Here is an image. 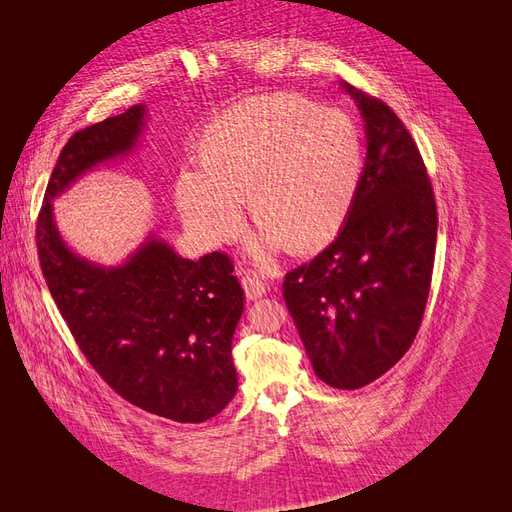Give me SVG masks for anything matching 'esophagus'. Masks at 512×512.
Returning <instances> with one entry per match:
<instances>
[{"label": "esophagus", "instance_id": "1", "mask_svg": "<svg viewBox=\"0 0 512 512\" xmlns=\"http://www.w3.org/2000/svg\"><path fill=\"white\" fill-rule=\"evenodd\" d=\"M242 286H245V292H247V297L251 301L263 297V294L270 290V284H267L263 278H259L257 274H245V276H242Z\"/></svg>", "mask_w": 512, "mask_h": 512}]
</instances>
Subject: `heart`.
<instances>
[{
  "mask_svg": "<svg viewBox=\"0 0 512 512\" xmlns=\"http://www.w3.org/2000/svg\"><path fill=\"white\" fill-rule=\"evenodd\" d=\"M363 172L359 130L346 114L297 95L242 103L203 137V164L176 182L182 220L203 245L234 236L249 195L261 230L253 255L267 263L288 240L294 249L328 242L351 211Z\"/></svg>",
  "mask_w": 512,
  "mask_h": 512,
  "instance_id": "b5f03b06",
  "label": "heart"
}]
</instances>
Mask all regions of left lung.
<instances>
[{
  "mask_svg": "<svg viewBox=\"0 0 512 512\" xmlns=\"http://www.w3.org/2000/svg\"><path fill=\"white\" fill-rule=\"evenodd\" d=\"M342 89L365 120L359 191L332 245L288 272L282 294L317 378L357 390L394 367L419 332L438 209L417 143L392 107Z\"/></svg>",
  "mask_w": 512,
  "mask_h": 512,
  "instance_id": "8db88e82",
  "label": "left lung"
}]
</instances>
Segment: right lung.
Here are the masks:
<instances>
[{"label":"right lung","mask_w":512,"mask_h":512,"mask_svg":"<svg viewBox=\"0 0 512 512\" xmlns=\"http://www.w3.org/2000/svg\"><path fill=\"white\" fill-rule=\"evenodd\" d=\"M145 105L74 132L45 188L37 218L41 272L76 344L130 405L180 423L218 415L236 394L232 336L245 290L226 253L184 259L149 238L124 265L74 255L53 222L51 201L101 161L126 155Z\"/></svg>","instance_id":"add662e5"}]
</instances>
